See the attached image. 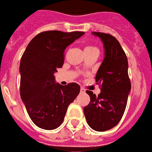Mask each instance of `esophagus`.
<instances>
[{
	"label": "esophagus",
	"instance_id": "esophagus-1",
	"mask_svg": "<svg viewBox=\"0 0 152 152\" xmlns=\"http://www.w3.org/2000/svg\"><path fill=\"white\" fill-rule=\"evenodd\" d=\"M80 92H81V93H85V92H86V90H85L84 88H80Z\"/></svg>",
	"mask_w": 152,
	"mask_h": 152
}]
</instances>
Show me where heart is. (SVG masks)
<instances>
[{
  "mask_svg": "<svg viewBox=\"0 0 152 152\" xmlns=\"http://www.w3.org/2000/svg\"><path fill=\"white\" fill-rule=\"evenodd\" d=\"M85 50H98L96 47H91V46H89V47H87L85 48Z\"/></svg>",
  "mask_w": 152,
  "mask_h": 152,
  "instance_id": "obj_1",
  "label": "heart"
}]
</instances>
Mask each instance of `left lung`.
Returning <instances> with one entry per match:
<instances>
[{
    "label": "left lung",
    "instance_id": "obj_1",
    "mask_svg": "<svg viewBox=\"0 0 152 152\" xmlns=\"http://www.w3.org/2000/svg\"><path fill=\"white\" fill-rule=\"evenodd\" d=\"M102 40L104 60L96 74V82L102 84L97 96L87 91L90 103L83 108L88 125L95 131L104 132L116 126L125 110L131 91L128 59L115 37L110 34L92 32Z\"/></svg>",
    "mask_w": 152,
    "mask_h": 152
}]
</instances>
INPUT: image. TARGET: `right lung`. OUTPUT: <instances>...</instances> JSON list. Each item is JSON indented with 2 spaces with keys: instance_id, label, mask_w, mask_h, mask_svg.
Instances as JSON below:
<instances>
[{
  "instance_id": "obj_1",
  "label": "right lung",
  "mask_w": 152,
  "mask_h": 152,
  "mask_svg": "<svg viewBox=\"0 0 152 152\" xmlns=\"http://www.w3.org/2000/svg\"><path fill=\"white\" fill-rule=\"evenodd\" d=\"M84 34L47 31L31 40L20 64V96L27 112L37 127L52 130L61 125L68 106L80 91L78 83H57L54 74L64 64L66 47Z\"/></svg>"
}]
</instances>
